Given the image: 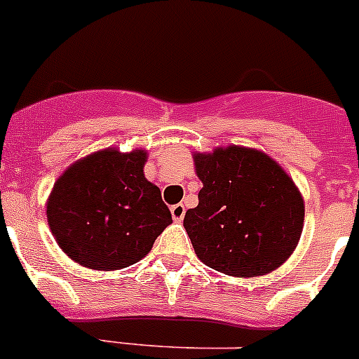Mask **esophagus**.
<instances>
[{"label":"esophagus","instance_id":"34e87169","mask_svg":"<svg viewBox=\"0 0 359 359\" xmlns=\"http://www.w3.org/2000/svg\"><path fill=\"white\" fill-rule=\"evenodd\" d=\"M185 205L183 203H177V205H172L170 207V214H172V219L174 221H183V217H185Z\"/></svg>","mask_w":359,"mask_h":359}]
</instances>
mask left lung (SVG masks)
<instances>
[{
    "label": "left lung",
    "instance_id": "8db88e82",
    "mask_svg": "<svg viewBox=\"0 0 359 359\" xmlns=\"http://www.w3.org/2000/svg\"><path fill=\"white\" fill-rule=\"evenodd\" d=\"M203 189L183 226L196 255L215 271L257 277L277 269L297 248L304 199L268 154L230 145L196 154Z\"/></svg>",
    "mask_w": 359,
    "mask_h": 359
}]
</instances>
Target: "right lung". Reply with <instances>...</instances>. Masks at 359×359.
<instances>
[{
	"instance_id": "add662e5",
	"label": "right lung",
	"mask_w": 359,
	"mask_h": 359,
	"mask_svg": "<svg viewBox=\"0 0 359 359\" xmlns=\"http://www.w3.org/2000/svg\"><path fill=\"white\" fill-rule=\"evenodd\" d=\"M144 151L106 149L77 161L53 185L46 205L62 252L91 269H120L151 252L172 215L144 176Z\"/></svg>"
}]
</instances>
